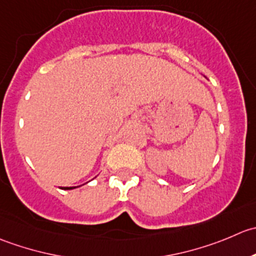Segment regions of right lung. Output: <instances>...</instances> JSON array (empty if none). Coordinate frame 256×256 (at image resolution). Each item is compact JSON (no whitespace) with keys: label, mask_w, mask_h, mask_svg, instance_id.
Here are the masks:
<instances>
[{"label":"right lung","mask_w":256,"mask_h":256,"mask_svg":"<svg viewBox=\"0 0 256 256\" xmlns=\"http://www.w3.org/2000/svg\"><path fill=\"white\" fill-rule=\"evenodd\" d=\"M74 188H77V186H60V189H63V190H70V189Z\"/></svg>","instance_id":"1"}]
</instances>
